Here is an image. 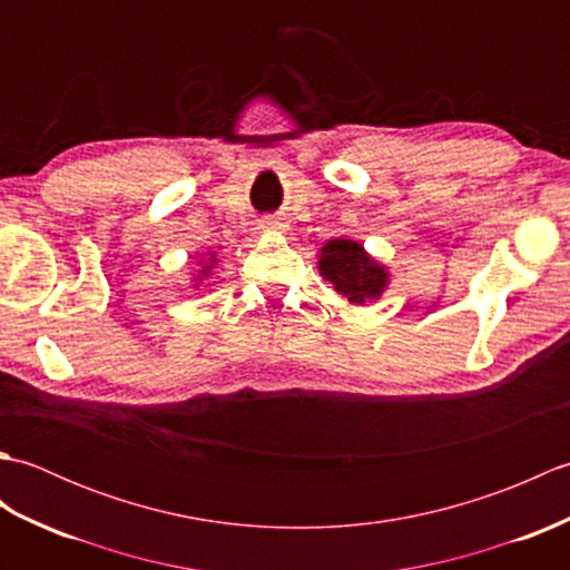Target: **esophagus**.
<instances>
[{"instance_id": "obj_1", "label": "esophagus", "mask_w": 570, "mask_h": 570, "mask_svg": "<svg viewBox=\"0 0 570 570\" xmlns=\"http://www.w3.org/2000/svg\"><path fill=\"white\" fill-rule=\"evenodd\" d=\"M278 223L274 220V217H264V220L259 223V229H272V227H276Z\"/></svg>"}]
</instances>
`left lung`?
I'll use <instances>...</instances> for the list:
<instances>
[{
  "instance_id": "8db88e82",
  "label": "left lung",
  "mask_w": 570,
  "mask_h": 570,
  "mask_svg": "<svg viewBox=\"0 0 570 570\" xmlns=\"http://www.w3.org/2000/svg\"><path fill=\"white\" fill-rule=\"evenodd\" d=\"M318 269L325 282L350 304H367L377 301L386 284L390 272L380 262H374L365 247L355 239H328L318 254Z\"/></svg>"
}]
</instances>
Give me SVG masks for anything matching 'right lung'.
<instances>
[{"instance_id": "right-lung-1", "label": "right lung", "mask_w": 570, "mask_h": 570, "mask_svg": "<svg viewBox=\"0 0 570 570\" xmlns=\"http://www.w3.org/2000/svg\"><path fill=\"white\" fill-rule=\"evenodd\" d=\"M213 264H215V257H210V262H205V264H203L200 274H203V276H208V274H210V269H213ZM196 282L200 284V278H196Z\"/></svg>"}]
</instances>
